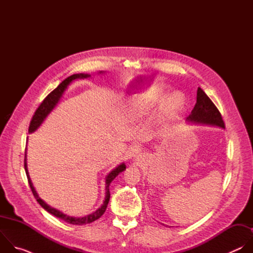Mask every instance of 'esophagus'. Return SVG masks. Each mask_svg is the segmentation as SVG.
Segmentation results:
<instances>
[{"instance_id": "34e87169", "label": "esophagus", "mask_w": 253, "mask_h": 253, "mask_svg": "<svg viewBox=\"0 0 253 253\" xmlns=\"http://www.w3.org/2000/svg\"><path fill=\"white\" fill-rule=\"evenodd\" d=\"M142 160H143V156H142V155H138V156H136V161H138V162H142Z\"/></svg>"}]
</instances>
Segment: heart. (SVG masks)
Here are the masks:
<instances>
[{"label":"heart","instance_id":"b5f03b06","mask_svg":"<svg viewBox=\"0 0 253 253\" xmlns=\"http://www.w3.org/2000/svg\"><path fill=\"white\" fill-rule=\"evenodd\" d=\"M165 90L156 89L154 90L148 98L136 99L134 103V116L142 117L146 115L150 110H153L155 107L163 104L165 101V114L167 116L174 115L183 108L185 100L181 93H173L169 96ZM168 100H166V99Z\"/></svg>","mask_w":253,"mask_h":253}]
</instances>
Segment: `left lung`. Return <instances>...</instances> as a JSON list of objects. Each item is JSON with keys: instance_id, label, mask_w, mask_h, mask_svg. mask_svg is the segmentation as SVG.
Instances as JSON below:
<instances>
[{"instance_id": "left-lung-1", "label": "left lung", "mask_w": 253, "mask_h": 253, "mask_svg": "<svg viewBox=\"0 0 253 253\" xmlns=\"http://www.w3.org/2000/svg\"><path fill=\"white\" fill-rule=\"evenodd\" d=\"M187 122L201 125H210L224 128V122L217 108L205 94V92L198 87L196 104L187 117Z\"/></svg>"}]
</instances>
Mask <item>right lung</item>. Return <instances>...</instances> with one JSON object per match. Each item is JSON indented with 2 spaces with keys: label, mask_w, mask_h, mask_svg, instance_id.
<instances>
[{
  "label": "right lung",
  "mask_w": 253,
  "mask_h": 253,
  "mask_svg": "<svg viewBox=\"0 0 253 253\" xmlns=\"http://www.w3.org/2000/svg\"><path fill=\"white\" fill-rule=\"evenodd\" d=\"M104 71H100L99 74H103ZM91 77V75L89 74H74L72 75L68 78H66L64 81H62V83L54 90L52 91L45 99L44 101L41 103V105L39 106V108L37 110H36L32 120H31V123H30V126H29V133H34L36 130H38V128L43 124V122L46 120V118L48 117V115L55 109V107L58 105V103L60 102L61 98L63 97L65 91L67 90V88L69 87V85L73 82L74 80L76 79H87ZM126 169V165L125 163H121L120 165H118L117 167H115L111 172H109V174H108L105 178V183H106V192H105V198L103 200V203L102 205L96 210L94 211L93 213L89 214V215H86L84 216V217H73V216H69L65 213H63L62 211L56 209V208H53L51 207L50 205H48L38 194V192L36 191L34 185H33V182L32 180L30 178V175H29V171H28V165H27V148H26V152H25V170H26V174H27V177H28V181H29V185L32 189V192L35 196V198L37 199L38 203L46 210L48 211L49 213H51L52 215L56 216V217L70 223V224H74V225H83V224H88V223H91L97 219H99L101 216L104 214L106 208H107V205L108 203H109V200H110V191H109V185L110 183L113 181V180L119 175V173L123 172L124 170Z\"/></svg>",
  "instance_id": "1"
}]
</instances>
